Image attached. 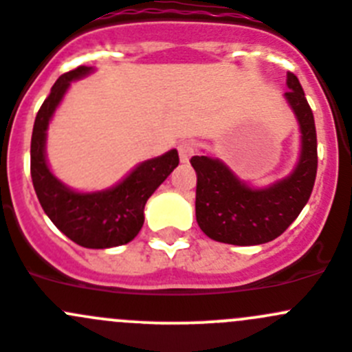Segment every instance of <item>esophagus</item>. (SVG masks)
<instances>
[{
	"label": "esophagus",
	"mask_w": 352,
	"mask_h": 352,
	"mask_svg": "<svg viewBox=\"0 0 352 352\" xmlns=\"http://www.w3.org/2000/svg\"><path fill=\"white\" fill-rule=\"evenodd\" d=\"M178 152H179V160H182L183 164H186L190 159H192L193 153H195V143L182 142L178 145Z\"/></svg>",
	"instance_id": "1"
}]
</instances>
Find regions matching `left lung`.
Wrapping results in <instances>:
<instances>
[{
    "mask_svg": "<svg viewBox=\"0 0 352 352\" xmlns=\"http://www.w3.org/2000/svg\"><path fill=\"white\" fill-rule=\"evenodd\" d=\"M285 102L296 116L300 133L299 159L292 173L266 186L240 179L217 157L195 155V217L200 230L216 242L261 245L282 235L309 200L316 179V128L302 86L287 72Z\"/></svg>",
    "mask_w": 352,
    "mask_h": 352,
    "instance_id": "obj_1",
    "label": "left lung"
}]
</instances>
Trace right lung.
<instances>
[{
    "label": "right lung",
    "instance_id": "right-lung-1",
    "mask_svg": "<svg viewBox=\"0 0 352 352\" xmlns=\"http://www.w3.org/2000/svg\"><path fill=\"white\" fill-rule=\"evenodd\" d=\"M95 72L78 67L56 79L39 109L31 140V176L46 216L72 242L86 249H110L129 243L145 221V204L178 167V150L136 164L119 183L105 190L81 192L53 174L46 157L48 128L70 85Z\"/></svg>",
    "mask_w": 352,
    "mask_h": 352
}]
</instances>
